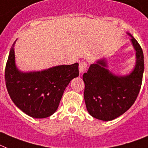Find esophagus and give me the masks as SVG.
I'll list each match as a JSON object with an SVG mask.
<instances>
[{"label": "esophagus", "mask_w": 148, "mask_h": 148, "mask_svg": "<svg viewBox=\"0 0 148 148\" xmlns=\"http://www.w3.org/2000/svg\"><path fill=\"white\" fill-rule=\"evenodd\" d=\"M87 68V64L85 62H81L79 64V71L80 73H84Z\"/></svg>", "instance_id": "esophagus-1"}]
</instances>
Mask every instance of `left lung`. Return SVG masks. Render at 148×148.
Wrapping results in <instances>:
<instances>
[{"label": "left lung", "mask_w": 148, "mask_h": 148, "mask_svg": "<svg viewBox=\"0 0 148 148\" xmlns=\"http://www.w3.org/2000/svg\"><path fill=\"white\" fill-rule=\"evenodd\" d=\"M128 34L136 51V64L130 75L115 76L105 68V59L91 64L83 75L86 109L99 120L110 121L122 115L133 105L140 92L145 69L143 51L132 34Z\"/></svg>", "instance_id": "1"}]
</instances>
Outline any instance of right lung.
Listing matches in <instances>:
<instances>
[{
  "instance_id": "1",
  "label": "right lung",
  "mask_w": 148,
  "mask_h": 148,
  "mask_svg": "<svg viewBox=\"0 0 148 148\" xmlns=\"http://www.w3.org/2000/svg\"><path fill=\"white\" fill-rule=\"evenodd\" d=\"M79 64L59 65L38 72L23 73L15 64L14 49L10 51L5 81L12 101L34 118H45L56 111L71 80L79 75Z\"/></svg>"
}]
</instances>
